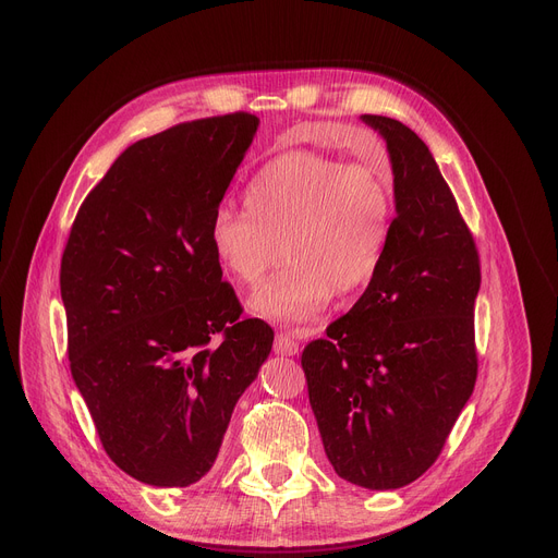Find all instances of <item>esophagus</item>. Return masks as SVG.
Masks as SVG:
<instances>
[{
  "label": "esophagus",
  "instance_id": "1",
  "mask_svg": "<svg viewBox=\"0 0 558 558\" xmlns=\"http://www.w3.org/2000/svg\"><path fill=\"white\" fill-rule=\"evenodd\" d=\"M274 350H276L278 355L294 357V355H299V341L294 339V335H289V332H278V335H276Z\"/></svg>",
  "mask_w": 558,
  "mask_h": 558
}]
</instances>
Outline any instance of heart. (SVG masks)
Masks as SVG:
<instances>
[{"mask_svg":"<svg viewBox=\"0 0 558 558\" xmlns=\"http://www.w3.org/2000/svg\"><path fill=\"white\" fill-rule=\"evenodd\" d=\"M246 208L221 203L210 244L221 267L244 287L289 267L251 301L255 314L305 324L335 291L364 289L383 267L393 230V185L383 167L289 151L246 185Z\"/></svg>","mask_w":558,"mask_h":558,"instance_id":"b5f03b06","label":"heart"}]
</instances>
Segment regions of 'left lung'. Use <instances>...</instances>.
Wrapping results in <instances>:
<instances>
[{"label": "left lung", "instance_id": "8db88e82", "mask_svg": "<svg viewBox=\"0 0 558 558\" xmlns=\"http://www.w3.org/2000/svg\"><path fill=\"white\" fill-rule=\"evenodd\" d=\"M387 140L396 219L362 299L303 350L335 473L371 490L412 484L441 454L477 379L480 255L427 144L362 114Z\"/></svg>", "mask_w": 558, "mask_h": 558}]
</instances>
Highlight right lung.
<instances>
[{"label": "right lung", "instance_id": "right-lung-1", "mask_svg": "<svg viewBox=\"0 0 558 558\" xmlns=\"http://www.w3.org/2000/svg\"><path fill=\"white\" fill-rule=\"evenodd\" d=\"M259 120L230 112L144 137L85 196L61 262L68 355L106 454L137 482L210 471L274 330L240 318L210 221Z\"/></svg>", "mask_w": 558, "mask_h": 558}]
</instances>
